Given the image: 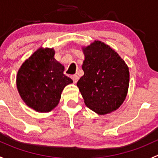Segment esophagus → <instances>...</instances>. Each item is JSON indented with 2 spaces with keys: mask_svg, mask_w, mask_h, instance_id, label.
Listing matches in <instances>:
<instances>
[{
  "mask_svg": "<svg viewBox=\"0 0 158 158\" xmlns=\"http://www.w3.org/2000/svg\"><path fill=\"white\" fill-rule=\"evenodd\" d=\"M71 78L74 83H76V82H78V80H79V76H78L77 75H73V76H71Z\"/></svg>",
  "mask_w": 158,
  "mask_h": 158,
  "instance_id": "obj_1",
  "label": "esophagus"
}]
</instances>
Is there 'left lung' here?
Listing matches in <instances>:
<instances>
[{
	"instance_id": "left-lung-1",
	"label": "left lung",
	"mask_w": 158,
	"mask_h": 158,
	"mask_svg": "<svg viewBox=\"0 0 158 158\" xmlns=\"http://www.w3.org/2000/svg\"><path fill=\"white\" fill-rule=\"evenodd\" d=\"M84 75L77 82L85 104L105 114L120 107L129 85L128 67L109 46L95 41L83 48Z\"/></svg>"
}]
</instances>
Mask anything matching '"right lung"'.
<instances>
[{
    "label": "right lung",
    "instance_id": "add662e5",
    "mask_svg": "<svg viewBox=\"0 0 158 158\" xmlns=\"http://www.w3.org/2000/svg\"><path fill=\"white\" fill-rule=\"evenodd\" d=\"M53 49L40 48L19 69L17 87L25 103L35 111L48 112L58 105L62 91L73 82L64 66L54 59Z\"/></svg>",
    "mask_w": 158,
    "mask_h": 158
}]
</instances>
